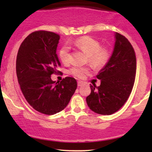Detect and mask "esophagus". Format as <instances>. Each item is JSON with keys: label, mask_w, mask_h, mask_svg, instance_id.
Instances as JSON below:
<instances>
[{"label": "esophagus", "mask_w": 152, "mask_h": 152, "mask_svg": "<svg viewBox=\"0 0 152 152\" xmlns=\"http://www.w3.org/2000/svg\"><path fill=\"white\" fill-rule=\"evenodd\" d=\"M82 85H83V82L81 81H78V86H81Z\"/></svg>", "instance_id": "1"}]
</instances>
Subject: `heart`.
Masks as SVG:
<instances>
[{
  "mask_svg": "<svg viewBox=\"0 0 152 152\" xmlns=\"http://www.w3.org/2000/svg\"><path fill=\"white\" fill-rule=\"evenodd\" d=\"M77 48L88 55V61L93 67L99 69L106 64L110 57L109 50L106 48L101 47V43L91 36H83L74 42ZM59 56L64 64L70 61V47L65 45L59 52ZM71 74L75 77L83 78L88 73V69L83 67H74L70 70Z\"/></svg>",
  "mask_w": 152,
  "mask_h": 152,
  "instance_id": "heart-1",
  "label": "heart"
}]
</instances>
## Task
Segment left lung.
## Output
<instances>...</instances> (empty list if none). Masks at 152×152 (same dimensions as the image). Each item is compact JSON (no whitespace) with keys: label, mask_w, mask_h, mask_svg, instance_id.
Wrapping results in <instances>:
<instances>
[{"label":"left lung","mask_w":152,"mask_h":152,"mask_svg":"<svg viewBox=\"0 0 152 152\" xmlns=\"http://www.w3.org/2000/svg\"><path fill=\"white\" fill-rule=\"evenodd\" d=\"M115 43L111 57L99 72V86L91 85L86 97L91 110L102 115H110L123 106L133 88L137 70L135 52L128 39L115 33Z\"/></svg>","instance_id":"left-lung-1"}]
</instances>
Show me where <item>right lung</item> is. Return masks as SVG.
Returning <instances> with one entry per match:
<instances>
[{
	"label": "right lung",
	"mask_w": 152,
	"mask_h": 152,
	"mask_svg": "<svg viewBox=\"0 0 152 152\" xmlns=\"http://www.w3.org/2000/svg\"><path fill=\"white\" fill-rule=\"evenodd\" d=\"M59 35L46 31L31 33L20 45L16 58V74L28 103L42 114L53 115L64 109L77 88L74 78L61 82L51 75L61 66L56 53Z\"/></svg>",
	"instance_id": "1"
}]
</instances>
